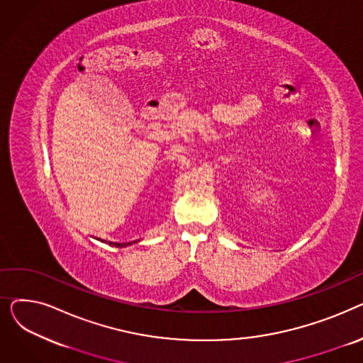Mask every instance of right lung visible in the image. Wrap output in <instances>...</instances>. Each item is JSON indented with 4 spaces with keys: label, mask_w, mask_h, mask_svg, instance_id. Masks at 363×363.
Returning a JSON list of instances; mask_svg holds the SVG:
<instances>
[{
    "label": "right lung",
    "mask_w": 363,
    "mask_h": 363,
    "mask_svg": "<svg viewBox=\"0 0 363 363\" xmlns=\"http://www.w3.org/2000/svg\"><path fill=\"white\" fill-rule=\"evenodd\" d=\"M100 240V238H99ZM100 241H104L106 242V240H100ZM140 240H135V241H129V242H111V241H108V245H113V247H126V245H130V244H133V242H138Z\"/></svg>",
    "instance_id": "1"
}]
</instances>
